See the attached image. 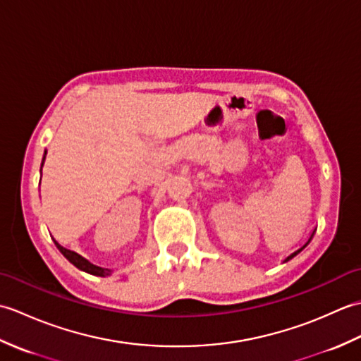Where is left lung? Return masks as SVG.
I'll return each instance as SVG.
<instances>
[{"instance_id": "8db88e82", "label": "left lung", "mask_w": 361, "mask_h": 361, "mask_svg": "<svg viewBox=\"0 0 361 361\" xmlns=\"http://www.w3.org/2000/svg\"><path fill=\"white\" fill-rule=\"evenodd\" d=\"M312 237H313V234H312ZM312 237H310V239H312ZM310 239H309V242H310ZM309 242H307V243H309ZM307 243H305V245H307ZM305 245H304V247H305ZM304 247H302V248H304ZM302 248H301V250H302ZM301 250H298V251H295V252H291V255H290V256H288V257H287L286 260H290L291 257H295V256L298 255V252H299V251H301Z\"/></svg>"}]
</instances>
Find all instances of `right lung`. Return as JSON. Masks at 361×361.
<instances>
[{"instance_id":"right-lung-1","label":"right lung","mask_w":361,"mask_h":361,"mask_svg":"<svg viewBox=\"0 0 361 361\" xmlns=\"http://www.w3.org/2000/svg\"><path fill=\"white\" fill-rule=\"evenodd\" d=\"M44 155H46V152H44ZM43 163H44V157H43ZM43 163H42V166H43ZM56 245H57V248L60 250V252H62V255H63L68 260H70V262H71L74 267H78L79 270L85 271V273H90V274H94V276H106V274H110L109 268H102V267L93 265L91 262H88V260H87L85 257H82L80 255H78V252H74V251H71V250L63 248L62 245H59L57 242H56Z\"/></svg>"}]
</instances>
